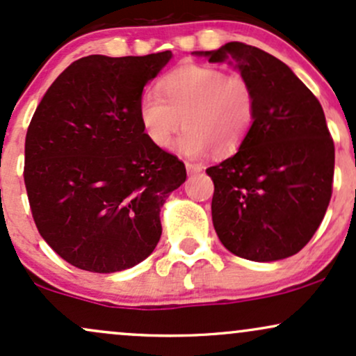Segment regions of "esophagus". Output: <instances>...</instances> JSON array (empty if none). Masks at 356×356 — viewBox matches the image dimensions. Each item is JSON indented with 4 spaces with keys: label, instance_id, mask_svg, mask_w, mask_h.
Here are the masks:
<instances>
[{
    "label": "esophagus",
    "instance_id": "1",
    "mask_svg": "<svg viewBox=\"0 0 356 356\" xmlns=\"http://www.w3.org/2000/svg\"><path fill=\"white\" fill-rule=\"evenodd\" d=\"M186 169H187V174H197V172H201V170H202V165L191 164V162H187Z\"/></svg>",
    "mask_w": 356,
    "mask_h": 356
}]
</instances>
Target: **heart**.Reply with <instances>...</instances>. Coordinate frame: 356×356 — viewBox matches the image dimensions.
Returning a JSON list of instances; mask_svg holds the SVG:
<instances>
[{
    "mask_svg": "<svg viewBox=\"0 0 356 356\" xmlns=\"http://www.w3.org/2000/svg\"><path fill=\"white\" fill-rule=\"evenodd\" d=\"M157 92H145L138 102V118L147 138L169 149L175 134H184L177 150L191 159L212 149L218 155L234 154L251 130L256 99L241 76L199 65H184L159 81Z\"/></svg>",
    "mask_w": 356,
    "mask_h": 356,
    "instance_id": "1",
    "label": "heart"
}]
</instances>
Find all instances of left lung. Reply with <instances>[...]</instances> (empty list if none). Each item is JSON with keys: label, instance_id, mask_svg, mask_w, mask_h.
<instances>
[{"label": "left lung", "instance_id": "8db88e82", "mask_svg": "<svg viewBox=\"0 0 356 356\" xmlns=\"http://www.w3.org/2000/svg\"><path fill=\"white\" fill-rule=\"evenodd\" d=\"M229 63L251 85L256 112L232 157L209 167L212 224L227 251L271 263L301 251L332 197L334 145L312 90L276 56L241 42L194 51Z\"/></svg>", "mask_w": 356, "mask_h": 356}]
</instances>
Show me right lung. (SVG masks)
Wrapping results in <instances>:
<instances>
[{"label": "right lung", "mask_w": 356, "mask_h": 356, "mask_svg": "<svg viewBox=\"0 0 356 356\" xmlns=\"http://www.w3.org/2000/svg\"><path fill=\"white\" fill-rule=\"evenodd\" d=\"M172 58L90 55L47 90L24 142V186L38 232L72 266L117 273L152 254L161 209L186 167L138 118L144 87Z\"/></svg>", "instance_id": "right-lung-1"}]
</instances>
